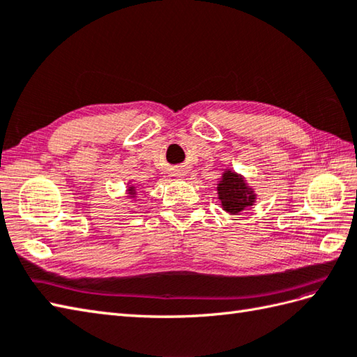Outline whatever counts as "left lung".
Masks as SVG:
<instances>
[{"label":"left lung","mask_w":357,"mask_h":357,"mask_svg":"<svg viewBox=\"0 0 357 357\" xmlns=\"http://www.w3.org/2000/svg\"><path fill=\"white\" fill-rule=\"evenodd\" d=\"M219 199L222 202V207L229 213H239L248 206H253L255 195L253 190L244 183L239 174L233 172L224 173V176L218 187Z\"/></svg>","instance_id":"left-lung-1"}]
</instances>
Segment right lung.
Segmentation results:
<instances>
[{"mask_svg":"<svg viewBox=\"0 0 357 357\" xmlns=\"http://www.w3.org/2000/svg\"><path fill=\"white\" fill-rule=\"evenodd\" d=\"M128 193H130V195H133V193H135V190H133V187H130V190H128Z\"/></svg>","mask_w":357,"mask_h":357,"instance_id":"obj_1","label":"right lung"}]
</instances>
